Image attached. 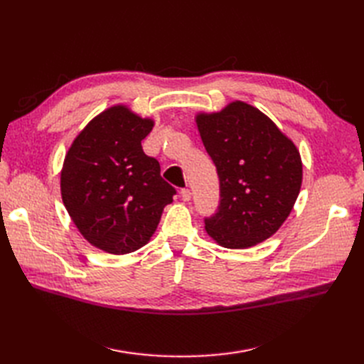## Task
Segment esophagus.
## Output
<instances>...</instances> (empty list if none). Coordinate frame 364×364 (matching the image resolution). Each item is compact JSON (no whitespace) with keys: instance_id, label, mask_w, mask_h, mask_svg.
Here are the masks:
<instances>
[{"instance_id":"1","label":"esophagus","mask_w":364,"mask_h":364,"mask_svg":"<svg viewBox=\"0 0 364 364\" xmlns=\"http://www.w3.org/2000/svg\"><path fill=\"white\" fill-rule=\"evenodd\" d=\"M181 197H182L183 202H188L191 199V191L188 188L181 190Z\"/></svg>"}]
</instances>
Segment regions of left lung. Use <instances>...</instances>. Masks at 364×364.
<instances>
[{
    "label": "left lung",
    "mask_w": 364,
    "mask_h": 364,
    "mask_svg": "<svg viewBox=\"0 0 364 364\" xmlns=\"http://www.w3.org/2000/svg\"><path fill=\"white\" fill-rule=\"evenodd\" d=\"M196 123L220 181L218 209L205 218L208 235L228 249L267 240L299 196V150L267 115L240 100L220 112L197 114Z\"/></svg>",
    "instance_id": "obj_1"
}]
</instances>
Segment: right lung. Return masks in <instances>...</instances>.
Here are the masks:
<instances>
[{
    "label": "right lung",
    "instance_id": "obj_1",
    "mask_svg": "<svg viewBox=\"0 0 364 364\" xmlns=\"http://www.w3.org/2000/svg\"><path fill=\"white\" fill-rule=\"evenodd\" d=\"M153 126L124 105L112 106L86 124L65 156L63 205L97 249L124 255L147 245L173 202L176 190L141 146Z\"/></svg>",
    "mask_w": 364,
    "mask_h": 364
}]
</instances>
